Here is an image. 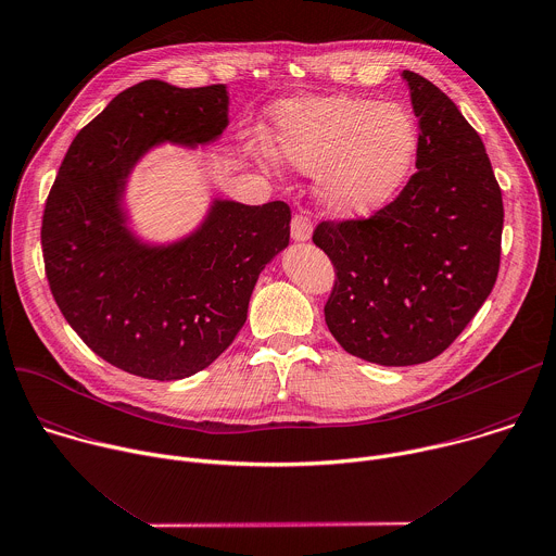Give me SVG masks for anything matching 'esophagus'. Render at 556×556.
<instances>
[{
    "mask_svg": "<svg viewBox=\"0 0 556 556\" xmlns=\"http://www.w3.org/2000/svg\"><path fill=\"white\" fill-rule=\"evenodd\" d=\"M290 233L294 242H307L312 238V223L305 216H294L290 225Z\"/></svg>",
    "mask_w": 556,
    "mask_h": 556,
    "instance_id": "34e87169",
    "label": "esophagus"
}]
</instances>
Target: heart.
Listing matches in <instances>:
<instances>
[{
	"label": "heart",
	"instance_id": "1",
	"mask_svg": "<svg viewBox=\"0 0 556 556\" xmlns=\"http://www.w3.org/2000/svg\"><path fill=\"white\" fill-rule=\"evenodd\" d=\"M268 146L283 165L320 174V201L331 214L366 218L402 192L421 150V130L395 102L290 98L270 113Z\"/></svg>",
	"mask_w": 556,
	"mask_h": 556
}]
</instances>
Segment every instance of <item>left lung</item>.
<instances>
[{
  "instance_id": "1",
  "label": "left lung",
  "mask_w": 556,
  "mask_h": 556,
  "mask_svg": "<svg viewBox=\"0 0 556 556\" xmlns=\"http://www.w3.org/2000/svg\"><path fill=\"white\" fill-rule=\"evenodd\" d=\"M402 76L421 130L417 172L376 216L320 223L312 236L338 277L331 336L382 366L428 362L456 340L493 290L504 225L480 135L428 78Z\"/></svg>"
}]
</instances>
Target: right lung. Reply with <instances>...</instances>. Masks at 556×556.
Returning <instances> with one entry per match:
<instances>
[{"instance_id":"add662e5","label":"right lung","mask_w":556,"mask_h":556,"mask_svg":"<svg viewBox=\"0 0 556 556\" xmlns=\"http://www.w3.org/2000/svg\"><path fill=\"white\" fill-rule=\"evenodd\" d=\"M229 126L225 85L143 80L72 141L46 203L50 290L83 342L126 374L169 382L207 368L238 336L260 273L290 242V207L212 199L172 242L135 233L128 176L163 143L199 148Z\"/></svg>"}]
</instances>
